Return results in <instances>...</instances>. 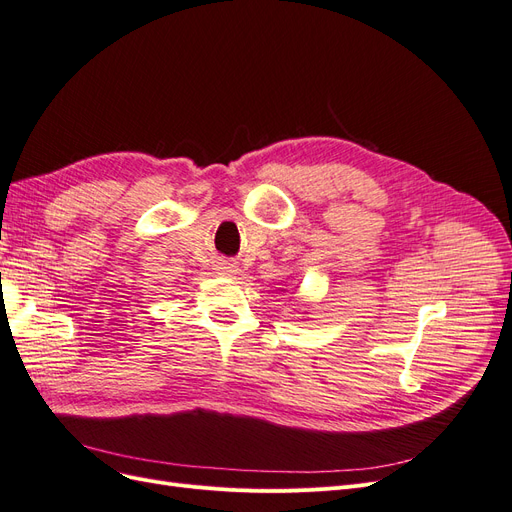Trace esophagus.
Returning a JSON list of instances; mask_svg holds the SVG:
<instances>
[{
  "label": "esophagus",
  "instance_id": "obj_1",
  "mask_svg": "<svg viewBox=\"0 0 512 512\" xmlns=\"http://www.w3.org/2000/svg\"><path fill=\"white\" fill-rule=\"evenodd\" d=\"M220 269H222L224 273H233V264H229V262H220Z\"/></svg>",
  "mask_w": 512,
  "mask_h": 512
}]
</instances>
